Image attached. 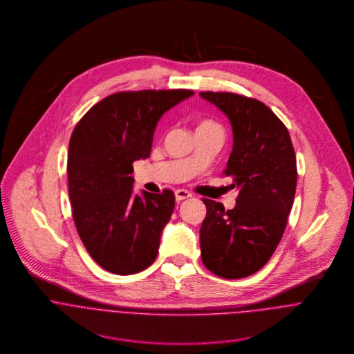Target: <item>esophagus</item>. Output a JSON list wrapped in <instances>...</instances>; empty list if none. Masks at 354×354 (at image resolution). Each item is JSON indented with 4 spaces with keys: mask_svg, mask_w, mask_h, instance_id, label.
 <instances>
[{
    "mask_svg": "<svg viewBox=\"0 0 354 354\" xmlns=\"http://www.w3.org/2000/svg\"><path fill=\"white\" fill-rule=\"evenodd\" d=\"M174 195H176V201L177 202H181V201H185L188 198H192V194L188 192V191H184V189H177L174 192Z\"/></svg>",
    "mask_w": 354,
    "mask_h": 354,
    "instance_id": "esophagus-1",
    "label": "esophagus"
}]
</instances>
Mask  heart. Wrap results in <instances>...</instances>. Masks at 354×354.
I'll return each instance as SVG.
<instances>
[{
    "instance_id": "obj_1",
    "label": "heart",
    "mask_w": 354,
    "mask_h": 354,
    "mask_svg": "<svg viewBox=\"0 0 354 354\" xmlns=\"http://www.w3.org/2000/svg\"><path fill=\"white\" fill-rule=\"evenodd\" d=\"M208 128H219L221 129V127L216 122H212V121H203V122H201V125L198 127V129H208Z\"/></svg>"
}]
</instances>
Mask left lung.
I'll return each mask as SVG.
<instances>
[{"label":"left lung","mask_w":354,"mask_h":354,"mask_svg":"<svg viewBox=\"0 0 354 354\" xmlns=\"http://www.w3.org/2000/svg\"><path fill=\"white\" fill-rule=\"evenodd\" d=\"M230 121L233 150L223 174L239 196L233 209L204 199L201 229L204 266L239 279L259 271L277 250L292 209L297 165L290 135L264 103L233 93H201Z\"/></svg>","instance_id":"1"}]
</instances>
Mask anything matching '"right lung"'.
I'll list each match as a JSON object with an SVG mask.
<instances>
[{
	"label": "right lung",
	"mask_w": 354,
	"mask_h": 354,
	"mask_svg": "<svg viewBox=\"0 0 354 354\" xmlns=\"http://www.w3.org/2000/svg\"><path fill=\"white\" fill-rule=\"evenodd\" d=\"M195 93H117L93 106L68 149V189L77 233L90 256L113 274L146 270L174 209V194H133V166L151 153L160 117Z\"/></svg>",
	"instance_id": "add662e5"
}]
</instances>
